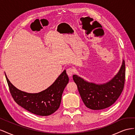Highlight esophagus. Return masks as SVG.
<instances>
[{
    "label": "esophagus",
    "instance_id": "34e87169",
    "mask_svg": "<svg viewBox=\"0 0 135 135\" xmlns=\"http://www.w3.org/2000/svg\"><path fill=\"white\" fill-rule=\"evenodd\" d=\"M74 69L71 68L67 69V70H66V73L69 76H71L73 75V74H74Z\"/></svg>",
    "mask_w": 135,
    "mask_h": 135
}]
</instances>
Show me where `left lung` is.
I'll return each mask as SVG.
<instances>
[{"mask_svg": "<svg viewBox=\"0 0 135 135\" xmlns=\"http://www.w3.org/2000/svg\"><path fill=\"white\" fill-rule=\"evenodd\" d=\"M125 62L123 59L119 71L107 83L96 84L73 75L84 105L92 110H101L112 105L123 91L125 80Z\"/></svg>", "mask_w": 135, "mask_h": 135, "instance_id": "1", "label": "left lung"}]
</instances>
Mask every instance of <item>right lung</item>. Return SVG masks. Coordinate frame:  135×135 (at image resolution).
Here are the masks:
<instances>
[{"instance_id":"right-lung-1","label":"right lung","mask_w":135,"mask_h":135,"mask_svg":"<svg viewBox=\"0 0 135 135\" xmlns=\"http://www.w3.org/2000/svg\"><path fill=\"white\" fill-rule=\"evenodd\" d=\"M5 75L10 93L16 103L30 113L40 116L50 115L59 108L63 91L69 80L66 70H64L46 89L39 93H31L15 87L8 79L6 73Z\"/></svg>"}]
</instances>
